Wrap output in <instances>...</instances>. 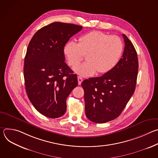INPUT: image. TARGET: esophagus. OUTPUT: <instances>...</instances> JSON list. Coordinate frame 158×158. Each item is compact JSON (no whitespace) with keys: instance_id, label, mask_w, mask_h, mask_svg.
<instances>
[{"instance_id":"1","label":"esophagus","mask_w":158,"mask_h":158,"mask_svg":"<svg viewBox=\"0 0 158 158\" xmlns=\"http://www.w3.org/2000/svg\"><path fill=\"white\" fill-rule=\"evenodd\" d=\"M77 81H78V84H79V85H81V83H82V81H83V79H82L81 77L78 76V77H77Z\"/></svg>"}]
</instances>
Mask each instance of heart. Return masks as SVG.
I'll return each mask as SVG.
<instances>
[{"mask_svg": "<svg viewBox=\"0 0 158 158\" xmlns=\"http://www.w3.org/2000/svg\"><path fill=\"white\" fill-rule=\"evenodd\" d=\"M123 51V43L118 36L109 35L99 31L84 35L79 43L70 41L64 52L70 66L74 67L86 56L87 62L76 65L74 71L83 77L93 76L97 71L105 74L118 63Z\"/></svg>", "mask_w": 158, "mask_h": 158, "instance_id": "1", "label": "heart"}]
</instances>
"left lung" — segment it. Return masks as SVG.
Instances as JSON below:
<instances>
[{"mask_svg": "<svg viewBox=\"0 0 158 158\" xmlns=\"http://www.w3.org/2000/svg\"><path fill=\"white\" fill-rule=\"evenodd\" d=\"M125 47L122 58L109 72L84 80L85 112L88 119L105 123L117 118L133 95L138 73V59L130 40L123 34Z\"/></svg>", "mask_w": 158, "mask_h": 158, "instance_id": "left-lung-1", "label": "left lung"}]
</instances>
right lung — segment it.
<instances>
[{"instance_id": "add662e5", "label": "right lung", "mask_w": 158, "mask_h": 158, "mask_svg": "<svg viewBox=\"0 0 158 158\" xmlns=\"http://www.w3.org/2000/svg\"><path fill=\"white\" fill-rule=\"evenodd\" d=\"M82 26L53 22L35 33L27 49L24 76L27 96L37 111L57 118L66 111V99L77 85V75L65 62L64 49Z\"/></svg>"}]
</instances>
